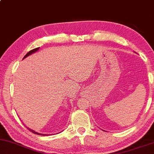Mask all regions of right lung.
<instances>
[{"label":"right lung","mask_w":154,"mask_h":154,"mask_svg":"<svg viewBox=\"0 0 154 154\" xmlns=\"http://www.w3.org/2000/svg\"><path fill=\"white\" fill-rule=\"evenodd\" d=\"M39 48H34V49H33V50H31V51H29V52H28L27 54H26V55L25 56V57H23V59H25V58H26V57H29V55H31V54H32L33 53H34V52H36V51H37L38 50H39ZM28 129H29V131H30L32 132V133H34V134H36L42 135V136H45V135H46V134H39V133H38V132H36V131H34V130L31 129V128H28Z\"/></svg>","instance_id":"right-lung-1"}]
</instances>
